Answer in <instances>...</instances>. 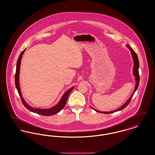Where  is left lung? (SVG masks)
<instances>
[{"mask_svg":"<svg viewBox=\"0 0 155 155\" xmlns=\"http://www.w3.org/2000/svg\"><path fill=\"white\" fill-rule=\"evenodd\" d=\"M126 46L130 49V52L131 53V55H132V57H133V61H134V67H133V75L135 77V88H134V91L132 94V95H131V96L129 97V99L125 102V103H124L121 107H120L118 109L114 110L113 111H101L97 110L95 109L94 108H93L92 107H91V108L92 109H94V110L96 111L97 112H99V113H104V114H109V113H114V112H116V111H118L121 110H123V109H124L125 107L129 104V103L130 102L132 97H133V95L135 93V92L137 90L138 87L139 86V83H140V75H139V67H140V63H139V60H138V56L137 54H136V53L134 52V51L133 50V48L129 45H126Z\"/></svg>","mask_w":155,"mask_h":155,"instance_id":"8db88e82","label":"left lung"}]
</instances>
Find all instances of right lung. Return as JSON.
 Segmentation results:
<instances>
[{"label": "right lung", "mask_w": 155, "mask_h": 155, "mask_svg": "<svg viewBox=\"0 0 155 155\" xmlns=\"http://www.w3.org/2000/svg\"><path fill=\"white\" fill-rule=\"evenodd\" d=\"M25 49H24L21 53L20 54L17 62V66H16V72H15V87L18 91V94L20 96L21 101H22V103L24 105V106L28 109L29 110L33 112V113H35L38 114H41V115H43V116H52L54 115L55 114H57L58 113H59L60 111L66 105L67 102V100L68 98V96L69 95V94H70V92L72 91V90L75 87H73L69 89L68 90H67L66 92L63 94V95L61 97V99L60 100L59 103L57 104H56L55 106H53L52 107L49 108V109H39V108H34L33 107L30 106L28 104H27V102H25V101H24V98L22 96L21 94V89H20V83H19V75H20V64H21V60L22 59V55L24 54V53L25 52Z\"/></svg>", "instance_id": "1"}]
</instances>
